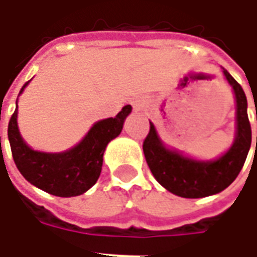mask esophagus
<instances>
[{
  "label": "esophagus",
  "instance_id": "esophagus-1",
  "mask_svg": "<svg viewBox=\"0 0 257 257\" xmlns=\"http://www.w3.org/2000/svg\"><path fill=\"white\" fill-rule=\"evenodd\" d=\"M129 103H131V106H132V108H134L135 111H139V110H142V108L145 107L146 100L143 97H136V99L131 100Z\"/></svg>",
  "mask_w": 257,
  "mask_h": 257
}]
</instances>
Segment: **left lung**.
I'll list each match as a JSON object with an SVG mask.
<instances>
[{
    "instance_id": "obj_1",
    "label": "left lung",
    "mask_w": 257,
    "mask_h": 257,
    "mask_svg": "<svg viewBox=\"0 0 257 257\" xmlns=\"http://www.w3.org/2000/svg\"><path fill=\"white\" fill-rule=\"evenodd\" d=\"M227 81L234 89L237 101V136L234 145L219 160L194 161L176 151L164 147L154 125L143 142L146 161L157 182L168 191L183 198H202L227 189L241 172L252 142V129L246 111V96L230 73L223 68ZM257 119V115H256ZM257 147V136H256Z\"/></svg>"
}]
</instances>
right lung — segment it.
Here are the masks:
<instances>
[{"mask_svg": "<svg viewBox=\"0 0 257 257\" xmlns=\"http://www.w3.org/2000/svg\"><path fill=\"white\" fill-rule=\"evenodd\" d=\"M26 82L23 85L25 89ZM132 107L125 106L114 118L96 122L84 140L64 153H41L26 145L18 129V107L9 119L8 139L12 157L27 182L58 197L84 194L97 182L103 165V154L108 142L122 131L125 118Z\"/></svg>", "mask_w": 257, "mask_h": 257, "instance_id": "1", "label": "right lung"}]
</instances>
